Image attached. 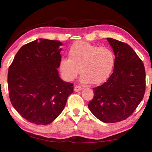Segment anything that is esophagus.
<instances>
[{"mask_svg": "<svg viewBox=\"0 0 152 152\" xmlns=\"http://www.w3.org/2000/svg\"><path fill=\"white\" fill-rule=\"evenodd\" d=\"M82 89V87H81V86H74V91H75V92H78L79 91H81Z\"/></svg>", "mask_w": 152, "mask_h": 152, "instance_id": "obj_1", "label": "esophagus"}]
</instances>
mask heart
<instances>
[{"label":"heart","instance_id":"b5f03b06","mask_svg":"<svg viewBox=\"0 0 152 152\" xmlns=\"http://www.w3.org/2000/svg\"><path fill=\"white\" fill-rule=\"evenodd\" d=\"M69 59H62L59 69L66 80H72L82 73V83L99 85L108 80L114 69L115 55L111 48L85 42H74L68 51Z\"/></svg>","mask_w":152,"mask_h":152}]
</instances>
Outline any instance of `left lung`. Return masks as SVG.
<instances>
[{
    "label": "left lung",
    "instance_id": "obj_1",
    "mask_svg": "<svg viewBox=\"0 0 152 152\" xmlns=\"http://www.w3.org/2000/svg\"><path fill=\"white\" fill-rule=\"evenodd\" d=\"M115 54L114 72L107 81L94 88L88 107L104 123L119 122L133 114L146 90L144 63L129 45L107 38Z\"/></svg>",
    "mask_w": 152,
    "mask_h": 152
}]
</instances>
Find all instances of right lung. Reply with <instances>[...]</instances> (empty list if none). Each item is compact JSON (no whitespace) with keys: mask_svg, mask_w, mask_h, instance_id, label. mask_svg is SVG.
Masks as SVG:
<instances>
[{"mask_svg":"<svg viewBox=\"0 0 152 152\" xmlns=\"http://www.w3.org/2000/svg\"><path fill=\"white\" fill-rule=\"evenodd\" d=\"M62 43L36 40L23 46L9 66L8 85L12 106L24 119L37 125L55 120L73 92L72 83L60 78Z\"/></svg>","mask_w":152,"mask_h":152,"instance_id":"obj_1","label":"right lung"}]
</instances>
